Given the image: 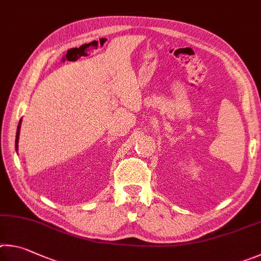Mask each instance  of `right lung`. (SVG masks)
Listing matches in <instances>:
<instances>
[{
	"label": "right lung",
	"instance_id": "add662e5",
	"mask_svg": "<svg viewBox=\"0 0 261 261\" xmlns=\"http://www.w3.org/2000/svg\"><path fill=\"white\" fill-rule=\"evenodd\" d=\"M20 125H21V120L18 123V128H17V134H16V150L18 149V141H19V133H20Z\"/></svg>",
	"mask_w": 261,
	"mask_h": 261
}]
</instances>
